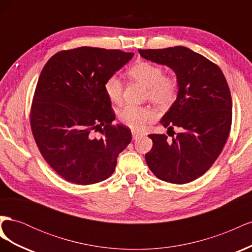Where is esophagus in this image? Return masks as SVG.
Instances as JSON below:
<instances>
[{"mask_svg": "<svg viewBox=\"0 0 252 252\" xmlns=\"http://www.w3.org/2000/svg\"><path fill=\"white\" fill-rule=\"evenodd\" d=\"M131 133H132V139H133V140L139 139V138H141V136L144 135L142 132H138V131H134V130H132Z\"/></svg>", "mask_w": 252, "mask_h": 252, "instance_id": "obj_1", "label": "esophagus"}]
</instances>
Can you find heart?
<instances>
[{
    "label": "heart",
    "instance_id": "b5f03b06",
    "mask_svg": "<svg viewBox=\"0 0 252 252\" xmlns=\"http://www.w3.org/2000/svg\"><path fill=\"white\" fill-rule=\"evenodd\" d=\"M127 74L146 86V97L161 108H169L177 101L180 90L179 80L172 74H164L161 66L141 61L129 67ZM104 89L111 102L120 104L123 101L124 85L117 75H111L106 80ZM156 118V111L148 106L129 104L119 111V120L133 130H142Z\"/></svg>",
    "mask_w": 252,
    "mask_h": 252
}]
</instances>
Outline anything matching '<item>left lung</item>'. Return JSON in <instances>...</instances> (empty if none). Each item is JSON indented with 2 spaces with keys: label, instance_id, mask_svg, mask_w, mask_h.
Masks as SVG:
<instances>
[{
  "label": "left lung",
  "instance_id": "1",
  "mask_svg": "<svg viewBox=\"0 0 252 252\" xmlns=\"http://www.w3.org/2000/svg\"><path fill=\"white\" fill-rule=\"evenodd\" d=\"M142 58L167 65L177 74V101L161 123L168 132L149 134L152 148L145 159L156 177L172 184H186L207 171L222 152L230 132L232 100L220 67L191 49L175 46L139 49Z\"/></svg>",
  "mask_w": 252,
  "mask_h": 252
}]
</instances>
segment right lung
I'll return each instance as SVG.
<instances>
[{
    "label": "right lung",
    "instance_id": "obj_1",
    "mask_svg": "<svg viewBox=\"0 0 252 252\" xmlns=\"http://www.w3.org/2000/svg\"><path fill=\"white\" fill-rule=\"evenodd\" d=\"M132 57L84 46L60 51L44 66L30 126L42 157L67 182L91 185L108 179L131 142L130 129L112 124L116 116L104 84Z\"/></svg>",
    "mask_w": 252,
    "mask_h": 252
}]
</instances>
